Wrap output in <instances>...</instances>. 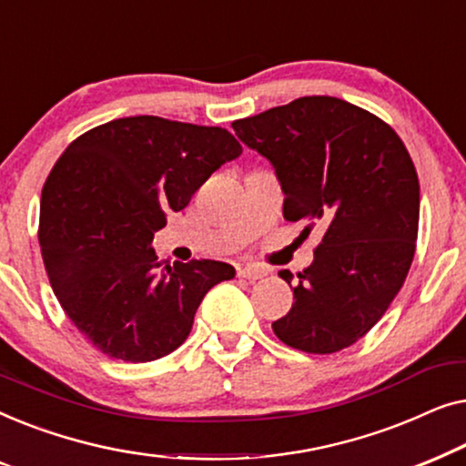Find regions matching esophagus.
<instances>
[{"label":"esophagus","instance_id":"34e87169","mask_svg":"<svg viewBox=\"0 0 466 466\" xmlns=\"http://www.w3.org/2000/svg\"><path fill=\"white\" fill-rule=\"evenodd\" d=\"M238 276L248 279V282H258V279H263L267 276V269L257 265H246V267H239Z\"/></svg>","mask_w":466,"mask_h":466}]
</instances>
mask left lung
Instances as JSON below:
<instances>
[{
  "label": "left lung",
  "mask_w": 466,
  "mask_h": 466,
  "mask_svg": "<svg viewBox=\"0 0 466 466\" xmlns=\"http://www.w3.org/2000/svg\"><path fill=\"white\" fill-rule=\"evenodd\" d=\"M231 127L276 167L284 218L305 222L303 235L324 231L273 333L309 354L350 348L386 314L416 254L420 182L403 139L375 114L327 95Z\"/></svg>",
  "instance_id": "8db88e82"
}]
</instances>
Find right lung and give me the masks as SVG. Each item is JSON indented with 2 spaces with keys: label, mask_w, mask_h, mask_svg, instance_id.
<instances>
[{
  "label": "right lung",
  "mask_w": 466,
  "mask_h": 466,
  "mask_svg": "<svg viewBox=\"0 0 466 466\" xmlns=\"http://www.w3.org/2000/svg\"><path fill=\"white\" fill-rule=\"evenodd\" d=\"M241 155L222 127L129 116L67 146L42 188L44 267L61 308L99 352L150 362L180 348L212 286L235 278L209 258L161 267L152 239L220 165Z\"/></svg>",
  "instance_id": "1"
}]
</instances>
